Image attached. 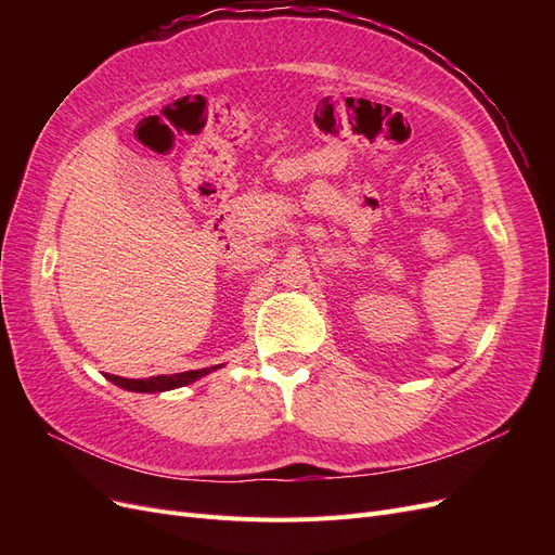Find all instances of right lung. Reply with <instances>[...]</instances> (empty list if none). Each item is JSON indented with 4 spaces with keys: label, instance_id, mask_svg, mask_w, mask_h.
Listing matches in <instances>:
<instances>
[{
    "label": "right lung",
    "instance_id": "obj_1",
    "mask_svg": "<svg viewBox=\"0 0 555 555\" xmlns=\"http://www.w3.org/2000/svg\"><path fill=\"white\" fill-rule=\"evenodd\" d=\"M222 365H212V367H201V371H188V373H178V375H159V377H150V379H125L117 375H106L108 382L115 386H120L125 391H137V393H162V391H171L180 389V386H188L201 377L210 375L212 371Z\"/></svg>",
    "mask_w": 555,
    "mask_h": 555
}]
</instances>
